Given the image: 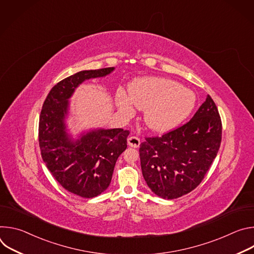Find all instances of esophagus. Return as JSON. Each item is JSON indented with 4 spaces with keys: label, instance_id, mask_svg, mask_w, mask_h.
<instances>
[{
    "label": "esophagus",
    "instance_id": "1",
    "mask_svg": "<svg viewBox=\"0 0 254 254\" xmlns=\"http://www.w3.org/2000/svg\"><path fill=\"white\" fill-rule=\"evenodd\" d=\"M127 144L131 148H138L140 144V139L137 136H129L127 138Z\"/></svg>",
    "mask_w": 254,
    "mask_h": 254
}]
</instances>
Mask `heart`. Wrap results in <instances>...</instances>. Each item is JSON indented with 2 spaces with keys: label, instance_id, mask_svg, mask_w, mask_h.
Returning a JSON list of instances; mask_svg holds the SVG:
<instances>
[{
  "label": "heart",
  "instance_id": "heart-1",
  "mask_svg": "<svg viewBox=\"0 0 254 254\" xmlns=\"http://www.w3.org/2000/svg\"><path fill=\"white\" fill-rule=\"evenodd\" d=\"M116 100L123 114L132 115L134 104L144 111V123L151 129L165 132L190 116L195 107L196 96L193 91L174 80L143 77L129 85V96L119 89Z\"/></svg>",
  "mask_w": 254,
  "mask_h": 254
}]
</instances>
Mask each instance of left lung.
Masks as SVG:
<instances>
[{
	"instance_id": "8db88e82",
	"label": "left lung",
	"mask_w": 254,
	"mask_h": 254,
	"mask_svg": "<svg viewBox=\"0 0 254 254\" xmlns=\"http://www.w3.org/2000/svg\"><path fill=\"white\" fill-rule=\"evenodd\" d=\"M221 137V119L208 94L187 124L140 143V167L149 188L168 200L193 191L216 158Z\"/></svg>"
}]
</instances>
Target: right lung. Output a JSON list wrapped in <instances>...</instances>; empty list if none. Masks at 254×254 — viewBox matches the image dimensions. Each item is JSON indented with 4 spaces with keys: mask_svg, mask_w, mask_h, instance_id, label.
Returning a JSON list of instances; mask_svg holds the SVG:
<instances>
[{
    "mask_svg": "<svg viewBox=\"0 0 254 254\" xmlns=\"http://www.w3.org/2000/svg\"><path fill=\"white\" fill-rule=\"evenodd\" d=\"M114 70H83L61 80L48 93L40 115L39 146L46 167L65 190L82 198L96 197L110 186L117 160L127 147L129 131L98 128L71 138L64 121L68 99L83 81L106 76Z\"/></svg>",
    "mask_w": 254,
    "mask_h": 254,
    "instance_id": "1",
    "label": "right lung"
}]
</instances>
